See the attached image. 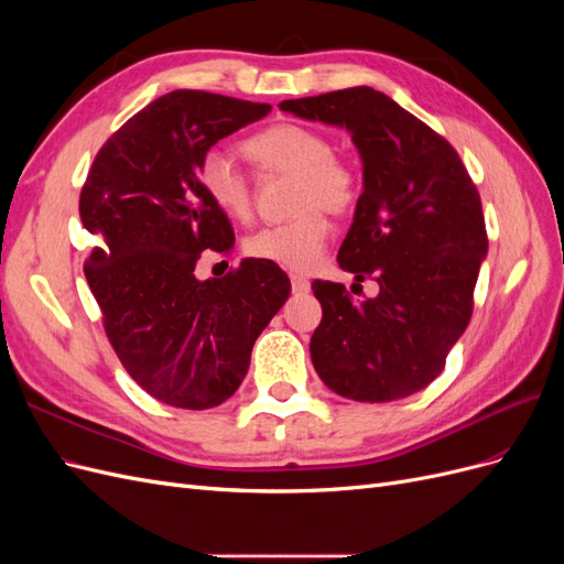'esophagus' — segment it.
Returning a JSON list of instances; mask_svg holds the SVG:
<instances>
[{
  "label": "esophagus",
  "instance_id": "1",
  "mask_svg": "<svg viewBox=\"0 0 564 564\" xmlns=\"http://www.w3.org/2000/svg\"><path fill=\"white\" fill-rule=\"evenodd\" d=\"M292 289L294 294H308L311 292V282L303 275H292Z\"/></svg>",
  "mask_w": 564,
  "mask_h": 564
}]
</instances>
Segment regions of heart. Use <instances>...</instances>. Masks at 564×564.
Here are the masks:
<instances>
[{
    "mask_svg": "<svg viewBox=\"0 0 564 564\" xmlns=\"http://www.w3.org/2000/svg\"><path fill=\"white\" fill-rule=\"evenodd\" d=\"M245 155L263 174L294 176L296 216L286 224L256 230L245 240L251 259L305 272L317 265L329 237L324 212L346 214L357 199L352 169L334 158V143L317 129L282 122L249 135ZM197 181L202 193L218 212L235 220H247L253 209L249 178L220 150H209L199 160Z\"/></svg>",
    "mask_w": 564,
    "mask_h": 564,
    "instance_id": "1",
    "label": "heart"
}]
</instances>
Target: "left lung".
Masks as SVG:
<instances>
[{"instance_id":"obj_1","label":"left lung","mask_w":564,"mask_h":564,"mask_svg":"<svg viewBox=\"0 0 564 564\" xmlns=\"http://www.w3.org/2000/svg\"><path fill=\"white\" fill-rule=\"evenodd\" d=\"M280 110L346 129L362 160L338 265L355 282L377 280L379 294L352 301L344 284L313 282L315 371L355 402L402 400L440 377L470 322L487 256L480 195L440 133L371 87L282 100Z\"/></svg>"}]
</instances>
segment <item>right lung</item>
Segmentation results:
<instances>
[{
  "mask_svg": "<svg viewBox=\"0 0 564 564\" xmlns=\"http://www.w3.org/2000/svg\"><path fill=\"white\" fill-rule=\"evenodd\" d=\"M270 112L265 104L178 89L152 100L98 150L79 195L96 235L84 275L106 334L152 398L178 409L226 402L247 377L251 348L292 284L268 261L197 280L199 253H228L235 232L202 193L212 145Z\"/></svg>",
  "mask_w": 564,
  "mask_h": 564,
  "instance_id": "add662e5",
  "label": "right lung"
}]
</instances>
